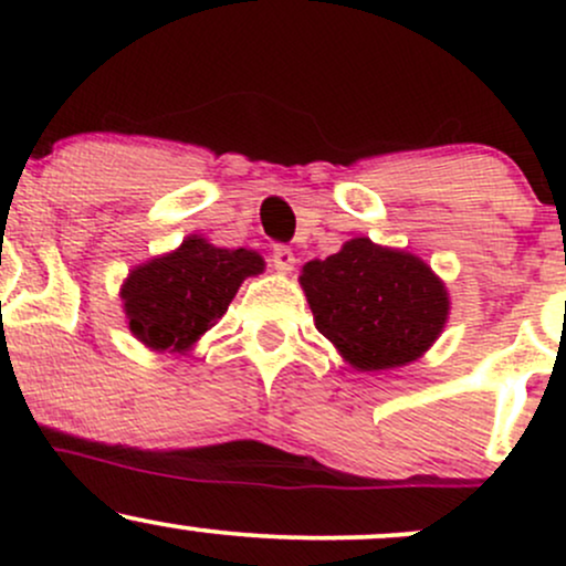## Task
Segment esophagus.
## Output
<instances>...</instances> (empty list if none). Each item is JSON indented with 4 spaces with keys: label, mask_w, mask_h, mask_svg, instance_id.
Here are the masks:
<instances>
[{
    "label": "esophagus",
    "mask_w": 566,
    "mask_h": 566,
    "mask_svg": "<svg viewBox=\"0 0 566 566\" xmlns=\"http://www.w3.org/2000/svg\"><path fill=\"white\" fill-rule=\"evenodd\" d=\"M271 265H274L276 271H282V274H290V271L295 269V252H292L290 247L276 244L274 252H271Z\"/></svg>",
    "instance_id": "esophagus-1"
}]
</instances>
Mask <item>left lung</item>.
Instances as JSON below:
<instances>
[{
	"mask_svg": "<svg viewBox=\"0 0 566 566\" xmlns=\"http://www.w3.org/2000/svg\"><path fill=\"white\" fill-rule=\"evenodd\" d=\"M301 284L316 329L365 373L418 359L450 311L444 284L420 258L369 239H350L335 255L305 263Z\"/></svg>",
	"mask_w": 566,
	"mask_h": 566,
	"instance_id": "8db88e82",
	"label": "left lung"
}]
</instances>
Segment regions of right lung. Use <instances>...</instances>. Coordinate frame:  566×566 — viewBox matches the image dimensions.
Listing matches in <instances>:
<instances>
[{"label": "right lung", "mask_w": 566, "mask_h": 566, "mask_svg": "<svg viewBox=\"0 0 566 566\" xmlns=\"http://www.w3.org/2000/svg\"><path fill=\"white\" fill-rule=\"evenodd\" d=\"M261 271L258 252L186 239L170 255L129 274L122 287L129 329L148 348L186 350L226 314L239 284Z\"/></svg>", "instance_id": "right-lung-1"}]
</instances>
